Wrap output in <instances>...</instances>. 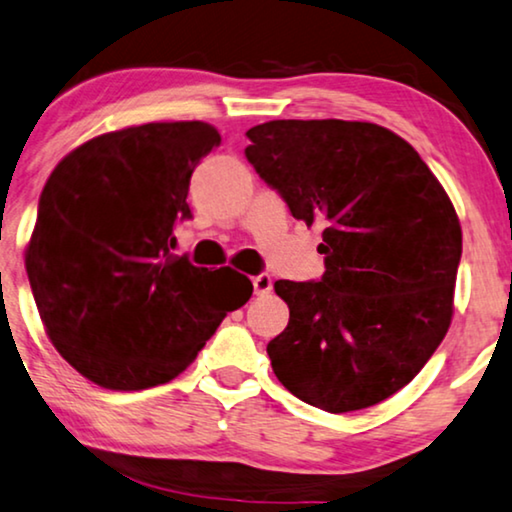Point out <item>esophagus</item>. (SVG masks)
Instances as JSON below:
<instances>
[{
	"instance_id": "esophagus-1",
	"label": "esophagus",
	"mask_w": 512,
	"mask_h": 512,
	"mask_svg": "<svg viewBox=\"0 0 512 512\" xmlns=\"http://www.w3.org/2000/svg\"><path fill=\"white\" fill-rule=\"evenodd\" d=\"M251 281H254V293L256 295L263 297V295H267L272 290V277H270V274H258V277H254Z\"/></svg>"
}]
</instances>
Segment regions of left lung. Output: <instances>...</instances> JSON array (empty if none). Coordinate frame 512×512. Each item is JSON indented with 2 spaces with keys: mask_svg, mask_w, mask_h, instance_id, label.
Returning a JSON list of instances; mask_svg holds the SVG:
<instances>
[{
  "mask_svg": "<svg viewBox=\"0 0 512 512\" xmlns=\"http://www.w3.org/2000/svg\"><path fill=\"white\" fill-rule=\"evenodd\" d=\"M247 160L306 226L320 222V281L274 283L288 327L267 343L293 396L343 414L414 380L453 318L460 219L403 137L366 121H267Z\"/></svg>",
  "mask_w": 512,
  "mask_h": 512,
  "instance_id": "8db88e82",
  "label": "left lung"
}]
</instances>
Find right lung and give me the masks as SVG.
I'll use <instances>...</instances> for the list:
<instances>
[{"mask_svg":"<svg viewBox=\"0 0 512 512\" xmlns=\"http://www.w3.org/2000/svg\"><path fill=\"white\" fill-rule=\"evenodd\" d=\"M219 141L203 121L132 125L77 146L47 178L27 277L52 345L98 387L174 380L254 293L231 267L171 254L176 222L192 217V171Z\"/></svg>","mask_w":512,"mask_h":512,"instance_id":"obj_1","label":"right lung"}]
</instances>
